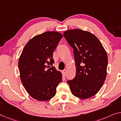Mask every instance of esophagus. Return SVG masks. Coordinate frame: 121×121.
<instances>
[{
	"label": "esophagus",
	"mask_w": 121,
	"mask_h": 121,
	"mask_svg": "<svg viewBox=\"0 0 121 121\" xmlns=\"http://www.w3.org/2000/svg\"><path fill=\"white\" fill-rule=\"evenodd\" d=\"M66 71L65 70H63V71H62L63 75V76H65V75H66Z\"/></svg>",
	"instance_id": "1"
}]
</instances>
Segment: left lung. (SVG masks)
Returning a JSON list of instances; mask_svg holds the SVG:
<instances>
[{
    "instance_id": "1",
    "label": "left lung",
    "mask_w": 121,
    "mask_h": 121,
    "mask_svg": "<svg viewBox=\"0 0 121 121\" xmlns=\"http://www.w3.org/2000/svg\"><path fill=\"white\" fill-rule=\"evenodd\" d=\"M63 35L73 48L76 68L75 78L67 83L76 97H91L99 91L106 78L107 52L97 37L88 31L72 29Z\"/></svg>"
}]
</instances>
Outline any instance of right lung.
Wrapping results in <instances>:
<instances>
[{"label": "right lung", "mask_w": 121, "mask_h": 121, "mask_svg": "<svg viewBox=\"0 0 121 121\" xmlns=\"http://www.w3.org/2000/svg\"><path fill=\"white\" fill-rule=\"evenodd\" d=\"M63 36L48 31L33 37L22 51L18 62L20 79L29 95L39 101L53 97L62 81L60 72L52 66L53 51Z\"/></svg>", "instance_id": "1"}]
</instances>
